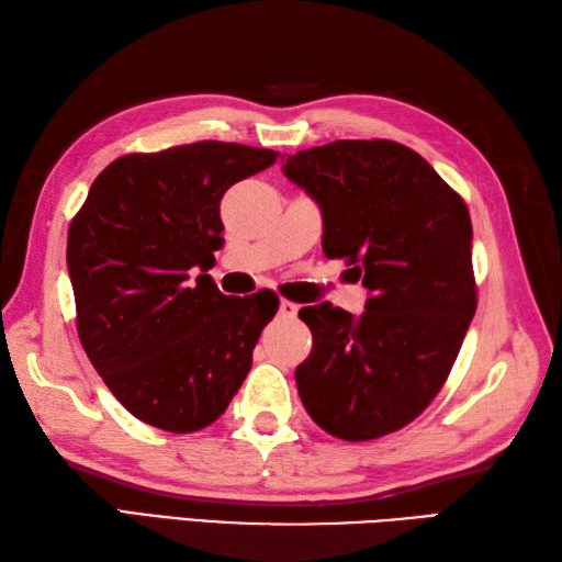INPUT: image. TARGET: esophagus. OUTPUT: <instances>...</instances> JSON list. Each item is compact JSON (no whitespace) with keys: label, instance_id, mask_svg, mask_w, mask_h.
Returning <instances> with one entry per match:
<instances>
[{"label":"esophagus","instance_id":"obj_1","mask_svg":"<svg viewBox=\"0 0 562 562\" xmlns=\"http://www.w3.org/2000/svg\"><path fill=\"white\" fill-rule=\"evenodd\" d=\"M296 312H300V306H296L294 302H288V300H282V302H280L278 314H280L282 318H294V316H296Z\"/></svg>","mask_w":562,"mask_h":562}]
</instances>
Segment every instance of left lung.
I'll return each instance as SVG.
<instances>
[{"instance_id":"obj_1","label":"left lung","mask_w":562,"mask_h":562,"mask_svg":"<svg viewBox=\"0 0 562 562\" xmlns=\"http://www.w3.org/2000/svg\"><path fill=\"white\" fill-rule=\"evenodd\" d=\"M324 220V254L367 290L364 314L304 306L314 350L294 379L328 435L364 441L405 427L439 393L475 314L471 217L420 154L338 139L282 157Z\"/></svg>"}]
</instances>
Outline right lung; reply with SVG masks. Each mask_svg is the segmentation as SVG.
<instances>
[{"mask_svg":"<svg viewBox=\"0 0 562 562\" xmlns=\"http://www.w3.org/2000/svg\"><path fill=\"white\" fill-rule=\"evenodd\" d=\"M278 151L195 142L127 154L91 183L67 234L79 340L142 423L198 432L226 411L278 312L268 290L226 296L207 272L224 244L222 195Z\"/></svg>","mask_w":562,"mask_h":562,"instance_id":"add662e5","label":"right lung"}]
</instances>
